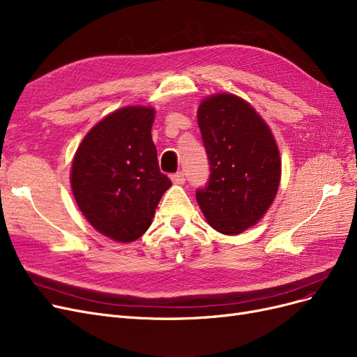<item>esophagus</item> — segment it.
<instances>
[{
	"instance_id": "obj_1",
	"label": "esophagus",
	"mask_w": 357,
	"mask_h": 357,
	"mask_svg": "<svg viewBox=\"0 0 357 357\" xmlns=\"http://www.w3.org/2000/svg\"><path fill=\"white\" fill-rule=\"evenodd\" d=\"M170 179H172V182H174V183H178V185H181V183L185 182V176H183L182 172H178V174H174V175L170 176Z\"/></svg>"
}]
</instances>
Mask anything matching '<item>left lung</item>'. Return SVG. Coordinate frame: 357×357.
Instances as JSON below:
<instances>
[{
    "mask_svg": "<svg viewBox=\"0 0 357 357\" xmlns=\"http://www.w3.org/2000/svg\"><path fill=\"white\" fill-rule=\"evenodd\" d=\"M197 121L211 175L195 199L216 231L240 234L261 220L278 194V145L255 108L236 95L206 98Z\"/></svg>",
    "mask_w": 357,
    "mask_h": 357,
    "instance_id": "left-lung-1",
    "label": "left lung"
}]
</instances>
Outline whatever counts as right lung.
Returning a JSON list of instances; mask_svg holds the SVG:
<instances>
[{
    "label": "right lung",
    "mask_w": 357,
    "mask_h": 357,
    "mask_svg": "<svg viewBox=\"0 0 357 357\" xmlns=\"http://www.w3.org/2000/svg\"><path fill=\"white\" fill-rule=\"evenodd\" d=\"M154 109L124 107L100 120L79 144L71 187L86 220L121 243L139 238L172 185L160 172L151 128Z\"/></svg>",
    "instance_id": "add662e5"
}]
</instances>
